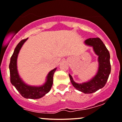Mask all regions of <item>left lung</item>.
Masks as SVG:
<instances>
[{"label":"left lung","mask_w":122,"mask_h":122,"mask_svg":"<svg viewBox=\"0 0 122 122\" xmlns=\"http://www.w3.org/2000/svg\"><path fill=\"white\" fill-rule=\"evenodd\" d=\"M86 44L93 47L96 54L98 56L99 70L97 74L88 82L76 84L69 74L72 84L78 90L85 93H92L102 88L106 84L111 73L110 54L105 45L99 38H90L86 40Z\"/></svg>","instance_id":"8db88e82"}]
</instances>
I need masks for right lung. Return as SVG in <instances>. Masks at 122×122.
Segmentation results:
<instances>
[{"label": "right lung", "mask_w": 122, "mask_h": 122, "mask_svg": "<svg viewBox=\"0 0 122 122\" xmlns=\"http://www.w3.org/2000/svg\"><path fill=\"white\" fill-rule=\"evenodd\" d=\"M27 38L20 41L15 48L10 58L9 64L10 82L23 97L29 99H39L44 96L50 91L53 83V76L56 68L51 71L47 76V80L44 85L39 87L31 86L25 84L18 74L17 70V58L20 48Z\"/></svg>", "instance_id": "right-lung-1"}]
</instances>
